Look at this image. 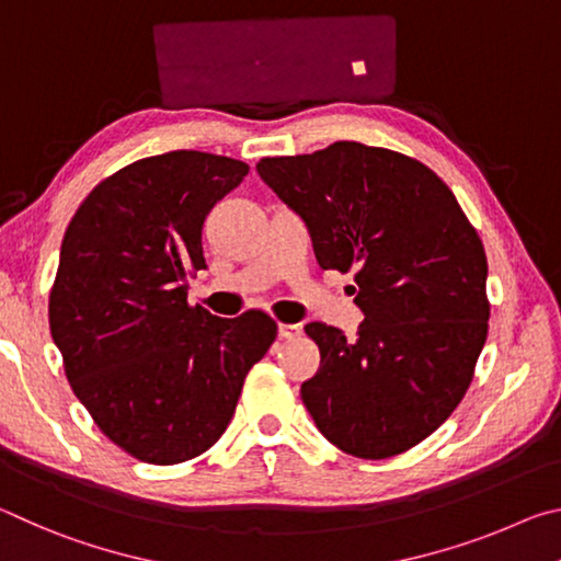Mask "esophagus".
Segmentation results:
<instances>
[{
    "label": "esophagus",
    "instance_id": "34e87169",
    "mask_svg": "<svg viewBox=\"0 0 561 561\" xmlns=\"http://www.w3.org/2000/svg\"><path fill=\"white\" fill-rule=\"evenodd\" d=\"M277 334H279V339H294L301 334V327L299 324H279Z\"/></svg>",
    "mask_w": 561,
    "mask_h": 561
}]
</instances>
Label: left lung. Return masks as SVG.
I'll return each instance as SVG.
<instances>
[{
    "label": "left lung",
    "mask_w": 561,
    "mask_h": 561,
    "mask_svg": "<svg viewBox=\"0 0 561 561\" xmlns=\"http://www.w3.org/2000/svg\"><path fill=\"white\" fill-rule=\"evenodd\" d=\"M257 173L301 217L321 270L356 272V339L307 324L321 366L301 401L339 450L403 453L440 428L488 339V260L448 185L417 160L339 140L264 158Z\"/></svg>",
    "instance_id": "1"
}]
</instances>
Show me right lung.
Segmentation results:
<instances>
[{"instance_id":"1","label":"right lung","mask_w":561,"mask_h":561,"mask_svg":"<svg viewBox=\"0 0 561 561\" xmlns=\"http://www.w3.org/2000/svg\"><path fill=\"white\" fill-rule=\"evenodd\" d=\"M247 173L201 150L144 158L93 187L64 234L54 344L99 428L144 462L215 445L277 336L262 311L220 319L187 304V277L207 270L205 217Z\"/></svg>"}]
</instances>
